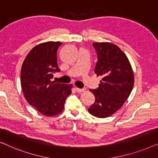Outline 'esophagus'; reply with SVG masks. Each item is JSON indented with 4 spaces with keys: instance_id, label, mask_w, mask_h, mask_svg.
<instances>
[{
    "instance_id": "esophagus-1",
    "label": "esophagus",
    "mask_w": 158,
    "mask_h": 158,
    "mask_svg": "<svg viewBox=\"0 0 158 158\" xmlns=\"http://www.w3.org/2000/svg\"><path fill=\"white\" fill-rule=\"evenodd\" d=\"M75 90H76L78 93H81V92H85V89H79L78 87L75 88Z\"/></svg>"
}]
</instances>
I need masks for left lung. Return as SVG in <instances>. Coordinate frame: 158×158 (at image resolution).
I'll return each mask as SVG.
<instances>
[{
    "label": "left lung",
    "instance_id": "1",
    "mask_svg": "<svg viewBox=\"0 0 158 158\" xmlns=\"http://www.w3.org/2000/svg\"><path fill=\"white\" fill-rule=\"evenodd\" d=\"M98 61L94 73L102 80L97 89H89L95 97L89 112L99 118H106L119 110L128 99L135 77L126 54L110 42L93 43Z\"/></svg>",
    "mask_w": 158,
    "mask_h": 158
}]
</instances>
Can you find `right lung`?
<instances>
[{"instance_id":"1","label":"right lung","mask_w":158,"mask_h":158,"mask_svg":"<svg viewBox=\"0 0 158 158\" xmlns=\"http://www.w3.org/2000/svg\"><path fill=\"white\" fill-rule=\"evenodd\" d=\"M60 41L38 44L30 51L22 64L21 84L28 104L46 117L57 115L64 110V102L72 93V84L52 81L53 73L60 72L57 50Z\"/></svg>"}]
</instances>
